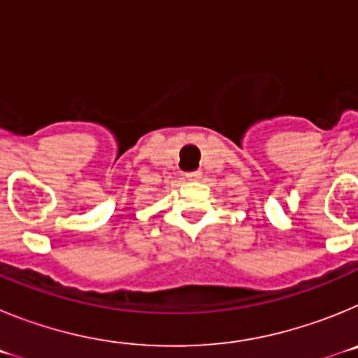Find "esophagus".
<instances>
[{
  "instance_id": "esophagus-1",
  "label": "esophagus",
  "mask_w": 358,
  "mask_h": 358,
  "mask_svg": "<svg viewBox=\"0 0 358 358\" xmlns=\"http://www.w3.org/2000/svg\"><path fill=\"white\" fill-rule=\"evenodd\" d=\"M201 177H202L201 170H192V172H186V179H188V181H199Z\"/></svg>"
}]
</instances>
